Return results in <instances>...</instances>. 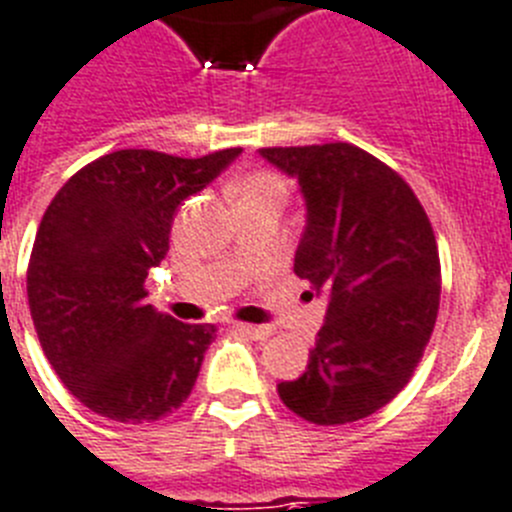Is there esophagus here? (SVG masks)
Segmentation results:
<instances>
[{"instance_id": "obj_1", "label": "esophagus", "mask_w": 512, "mask_h": 512, "mask_svg": "<svg viewBox=\"0 0 512 512\" xmlns=\"http://www.w3.org/2000/svg\"><path fill=\"white\" fill-rule=\"evenodd\" d=\"M237 330L244 332V335L255 337V340H265V337L273 335V330L270 327H262V324H247V322H239Z\"/></svg>"}]
</instances>
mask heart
Listing matches in <instances>:
<instances>
[{"label": "heart", "instance_id": "obj_1", "mask_svg": "<svg viewBox=\"0 0 512 512\" xmlns=\"http://www.w3.org/2000/svg\"><path fill=\"white\" fill-rule=\"evenodd\" d=\"M234 193H237V206H247V203H281L283 206L288 198V182L273 170H255L247 172L237 182Z\"/></svg>", "mask_w": 512, "mask_h": 512}]
</instances>
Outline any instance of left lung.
<instances>
[{"instance_id":"obj_1","label":"left lung","mask_w":512,"mask_h":512,"mask_svg":"<svg viewBox=\"0 0 512 512\" xmlns=\"http://www.w3.org/2000/svg\"><path fill=\"white\" fill-rule=\"evenodd\" d=\"M301 185L306 229L293 273L330 293L309 368L281 381L288 410L314 425L363 420L412 379L441 306L433 224L399 172L345 141L268 146Z\"/></svg>"}]
</instances>
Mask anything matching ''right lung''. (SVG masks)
Segmentation results:
<instances>
[{
    "label": "right lung",
    "mask_w": 512,
    "mask_h": 512,
    "mask_svg": "<svg viewBox=\"0 0 512 512\" xmlns=\"http://www.w3.org/2000/svg\"><path fill=\"white\" fill-rule=\"evenodd\" d=\"M239 146L206 157L121 149L71 175L35 234L28 304L53 371L92 412L154 422L190 397L213 324L146 304V275L170 250L175 211Z\"/></svg>",
    "instance_id": "right-lung-1"
}]
</instances>
